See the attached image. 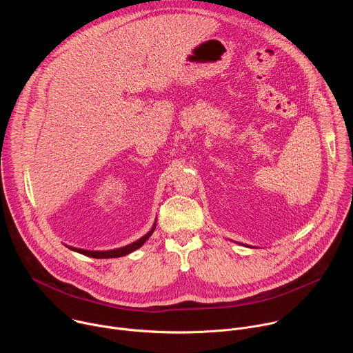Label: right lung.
<instances>
[{
    "label": "right lung",
    "mask_w": 353,
    "mask_h": 353,
    "mask_svg": "<svg viewBox=\"0 0 353 353\" xmlns=\"http://www.w3.org/2000/svg\"><path fill=\"white\" fill-rule=\"evenodd\" d=\"M157 228V222L154 223L152 229H150L145 236H142L141 239H138L137 241L131 243V244H127L124 247H120V248H114V250H106V251H93V250H83V248H77V247H71V245H67L68 248H71L72 251H77V253L79 254H83V256H88V257H93V259H117V257H123V256H127L130 253H132L134 250L139 248L149 237L150 234L154 233Z\"/></svg>",
    "instance_id": "right-lung-1"
}]
</instances>
